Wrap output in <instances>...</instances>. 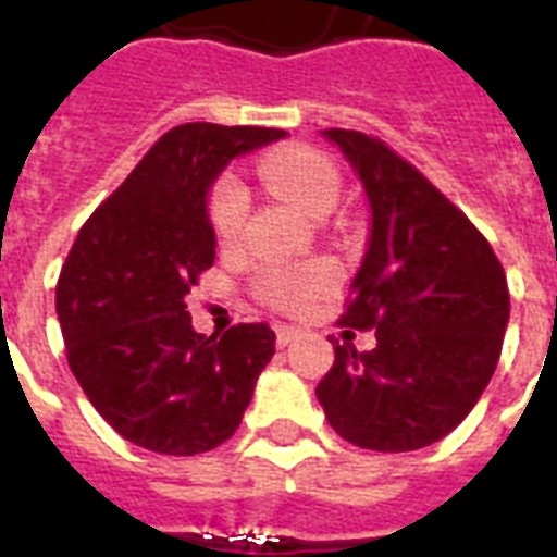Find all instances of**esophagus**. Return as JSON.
I'll return each mask as SVG.
<instances>
[{
    "label": "esophagus",
    "instance_id": "34e87169",
    "mask_svg": "<svg viewBox=\"0 0 557 557\" xmlns=\"http://www.w3.org/2000/svg\"><path fill=\"white\" fill-rule=\"evenodd\" d=\"M300 338V330L297 326H288V323H277V347H288L292 341Z\"/></svg>",
    "mask_w": 557,
    "mask_h": 557
}]
</instances>
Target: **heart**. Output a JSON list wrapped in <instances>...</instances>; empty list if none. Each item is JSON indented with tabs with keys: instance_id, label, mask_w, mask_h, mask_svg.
<instances>
[{
	"instance_id": "heart-1",
	"label": "heart",
	"mask_w": 557,
	"mask_h": 557,
	"mask_svg": "<svg viewBox=\"0 0 557 557\" xmlns=\"http://www.w3.org/2000/svg\"><path fill=\"white\" fill-rule=\"evenodd\" d=\"M260 176L280 199L304 216H326L338 201V170L323 152L312 150V147L292 144V147L271 150L260 161ZM248 210H251V196L243 182H236L234 176L219 178L208 199V219L219 243L231 245L243 234ZM332 283H335V269L330 262H309V265L269 269L260 280V292L274 306L295 309Z\"/></svg>"
}]
</instances>
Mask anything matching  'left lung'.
I'll return each instance as SVG.
<instances>
[{
    "label": "left lung",
    "instance_id": "obj_1",
    "mask_svg": "<svg viewBox=\"0 0 557 557\" xmlns=\"http://www.w3.org/2000/svg\"><path fill=\"white\" fill-rule=\"evenodd\" d=\"M364 187L370 236L341 321L375 330V349L335 344L314 389L358 448H428L457 428L494 375L509 286L492 245L428 178L379 138L323 129Z\"/></svg>",
    "mask_w": 557,
    "mask_h": 557
}]
</instances>
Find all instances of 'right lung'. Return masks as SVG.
Listing matches in <instances>:
<instances>
[{"label": "right lung", "instance_id": "1", "mask_svg": "<svg viewBox=\"0 0 557 557\" xmlns=\"http://www.w3.org/2000/svg\"><path fill=\"white\" fill-rule=\"evenodd\" d=\"M286 138L260 126L170 129L89 216L57 283L65 356L103 419L156 454L193 457L234 436L274 356L269 323L193 330L185 297L216 260L210 187L234 159Z\"/></svg>", "mask_w": 557, "mask_h": 557}]
</instances>
